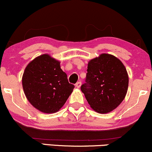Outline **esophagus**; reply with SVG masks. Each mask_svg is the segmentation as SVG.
<instances>
[{"instance_id":"esophagus-1","label":"esophagus","mask_w":152,"mask_h":152,"mask_svg":"<svg viewBox=\"0 0 152 152\" xmlns=\"http://www.w3.org/2000/svg\"><path fill=\"white\" fill-rule=\"evenodd\" d=\"M81 86V81H78V82L76 84V88H78V89L80 88Z\"/></svg>"}]
</instances>
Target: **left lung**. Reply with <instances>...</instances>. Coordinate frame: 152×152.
I'll return each instance as SVG.
<instances>
[{
	"label": "left lung",
	"mask_w": 152,
	"mask_h": 152,
	"mask_svg": "<svg viewBox=\"0 0 152 152\" xmlns=\"http://www.w3.org/2000/svg\"><path fill=\"white\" fill-rule=\"evenodd\" d=\"M128 84V74L122 61L112 55L101 54L89 61L86 83L81 90L94 111L107 114L123 101Z\"/></svg>",
	"instance_id": "obj_1"
}]
</instances>
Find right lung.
I'll list each match as a JSON object with an SVG mask.
<instances>
[{"label":"right lung","instance_id":"add662e5","mask_svg":"<svg viewBox=\"0 0 152 152\" xmlns=\"http://www.w3.org/2000/svg\"><path fill=\"white\" fill-rule=\"evenodd\" d=\"M22 82L30 104L45 114L57 112L74 89L60 68V62L48 54L38 56L28 63Z\"/></svg>","mask_w":152,"mask_h":152}]
</instances>
